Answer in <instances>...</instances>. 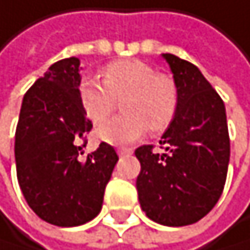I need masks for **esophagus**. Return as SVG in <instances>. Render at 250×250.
<instances>
[{
  "label": "esophagus",
  "mask_w": 250,
  "mask_h": 250,
  "mask_svg": "<svg viewBox=\"0 0 250 250\" xmlns=\"http://www.w3.org/2000/svg\"><path fill=\"white\" fill-rule=\"evenodd\" d=\"M117 154L119 156H129V154H133V149L126 148V146H121V148H117Z\"/></svg>",
  "instance_id": "esophagus-1"
}]
</instances>
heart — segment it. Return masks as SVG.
<instances>
[{
  "instance_id": "obj_1",
  "label": "heart",
  "mask_w": 250,
  "mask_h": 250,
  "mask_svg": "<svg viewBox=\"0 0 250 250\" xmlns=\"http://www.w3.org/2000/svg\"><path fill=\"white\" fill-rule=\"evenodd\" d=\"M104 82L85 78L79 85V98L87 117L96 125L105 122L123 101L126 116L104 124L98 137L106 144L124 145L144 137L148 129L163 131L177 113L179 90L168 75L156 73L137 59L116 61L104 70Z\"/></svg>"
}]
</instances>
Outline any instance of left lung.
Listing matches in <instances>:
<instances>
[{
	"instance_id": "left-lung-1",
	"label": "left lung",
	"mask_w": 250,
	"mask_h": 250,
	"mask_svg": "<svg viewBox=\"0 0 250 250\" xmlns=\"http://www.w3.org/2000/svg\"><path fill=\"white\" fill-rule=\"evenodd\" d=\"M179 90V106L162 136L165 152L136 149V186L142 211L163 226H186L203 218L223 192L230 144L222 98L191 62L163 53Z\"/></svg>"
}]
</instances>
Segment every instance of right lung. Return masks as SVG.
Segmentation results:
<instances>
[{
    "mask_svg": "<svg viewBox=\"0 0 250 250\" xmlns=\"http://www.w3.org/2000/svg\"><path fill=\"white\" fill-rule=\"evenodd\" d=\"M81 62L61 59L24 94L15 134L16 175L25 202L44 222L71 228L101 212L119 160L111 145L83 156L91 131L81 98Z\"/></svg>",
    "mask_w": 250,
    "mask_h": 250,
    "instance_id": "right-lung-1",
    "label": "right lung"
}]
</instances>
